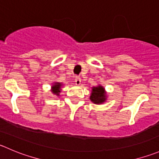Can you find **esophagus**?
<instances>
[{
  "label": "esophagus",
  "mask_w": 159,
  "mask_h": 159,
  "mask_svg": "<svg viewBox=\"0 0 159 159\" xmlns=\"http://www.w3.org/2000/svg\"><path fill=\"white\" fill-rule=\"evenodd\" d=\"M75 83H76V84H78V85L81 84V80L79 77H76L75 79Z\"/></svg>",
  "instance_id": "obj_1"
}]
</instances>
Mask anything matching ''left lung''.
Returning <instances> with one entry per match:
<instances>
[{
    "mask_svg": "<svg viewBox=\"0 0 159 159\" xmlns=\"http://www.w3.org/2000/svg\"><path fill=\"white\" fill-rule=\"evenodd\" d=\"M106 92L102 86L99 85L97 87H94L92 89V93H91L90 99L94 103H102L106 100Z\"/></svg>",
    "mask_w": 159,
    "mask_h": 159,
    "instance_id": "left-lung-1",
    "label": "left lung"
}]
</instances>
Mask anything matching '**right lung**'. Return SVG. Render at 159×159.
Instances as JSON below:
<instances>
[{"instance_id": "1", "label": "right lung", "mask_w": 159, "mask_h": 159, "mask_svg": "<svg viewBox=\"0 0 159 159\" xmlns=\"http://www.w3.org/2000/svg\"><path fill=\"white\" fill-rule=\"evenodd\" d=\"M61 83H56V84H54V85L53 86V90H52V92H53V93H54L55 95H59V92H61L60 91V88H61Z\"/></svg>"}]
</instances>
